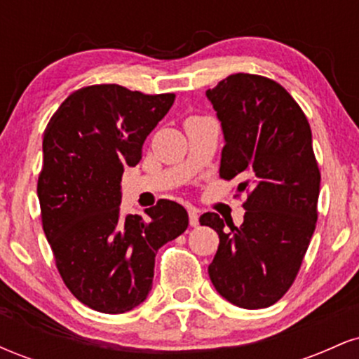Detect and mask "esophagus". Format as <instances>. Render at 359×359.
<instances>
[{
	"mask_svg": "<svg viewBox=\"0 0 359 359\" xmlns=\"http://www.w3.org/2000/svg\"><path fill=\"white\" fill-rule=\"evenodd\" d=\"M189 222H191L192 228L199 226V211L197 209H189Z\"/></svg>",
	"mask_w": 359,
	"mask_h": 359,
	"instance_id": "1",
	"label": "esophagus"
}]
</instances>
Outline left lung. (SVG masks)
<instances>
[{
  "mask_svg": "<svg viewBox=\"0 0 359 359\" xmlns=\"http://www.w3.org/2000/svg\"><path fill=\"white\" fill-rule=\"evenodd\" d=\"M205 97L224 135L219 175L248 191L240 228L216 212L201 216L219 236L209 278L234 306L270 307L294 282L316 229L320 174L311 126L294 97L262 76L233 74Z\"/></svg>",
  "mask_w": 359,
  "mask_h": 359,
  "instance_id": "1",
  "label": "left lung"
}]
</instances>
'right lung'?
<instances>
[{
	"label": "right lung",
	"instance_id": "obj_1",
	"mask_svg": "<svg viewBox=\"0 0 359 359\" xmlns=\"http://www.w3.org/2000/svg\"><path fill=\"white\" fill-rule=\"evenodd\" d=\"M174 94L118 84L72 93L43 133L39 201L57 269L74 297L102 314H123L148 297L155 255L189 226L187 211L162 199L147 219L119 211L125 167L174 104Z\"/></svg>",
	"mask_w": 359,
	"mask_h": 359
}]
</instances>
